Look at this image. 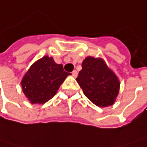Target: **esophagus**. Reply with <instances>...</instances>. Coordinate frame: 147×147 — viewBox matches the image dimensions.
<instances>
[{
  "label": "esophagus",
  "instance_id": "obj_1",
  "mask_svg": "<svg viewBox=\"0 0 147 147\" xmlns=\"http://www.w3.org/2000/svg\"><path fill=\"white\" fill-rule=\"evenodd\" d=\"M71 74H72V76L74 77V78H77L78 77V71L77 70H73Z\"/></svg>",
  "mask_w": 147,
  "mask_h": 147
}]
</instances>
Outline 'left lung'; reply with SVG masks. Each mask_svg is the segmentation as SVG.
<instances>
[{
    "instance_id": "1",
    "label": "left lung",
    "mask_w": 147,
    "mask_h": 147,
    "mask_svg": "<svg viewBox=\"0 0 147 147\" xmlns=\"http://www.w3.org/2000/svg\"><path fill=\"white\" fill-rule=\"evenodd\" d=\"M76 80L84 95L97 106L112 105L118 97L119 78L102 58L87 57Z\"/></svg>"
}]
</instances>
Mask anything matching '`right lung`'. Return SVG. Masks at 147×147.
Here are the masks:
<instances>
[{
    "mask_svg": "<svg viewBox=\"0 0 147 147\" xmlns=\"http://www.w3.org/2000/svg\"><path fill=\"white\" fill-rule=\"evenodd\" d=\"M68 75L62 64L45 56L31 65L24 75L21 82L22 91L31 104H44L56 95Z\"/></svg>",
    "mask_w": 147,
    "mask_h": 147,
    "instance_id": "obj_1",
    "label": "right lung"
}]
</instances>
